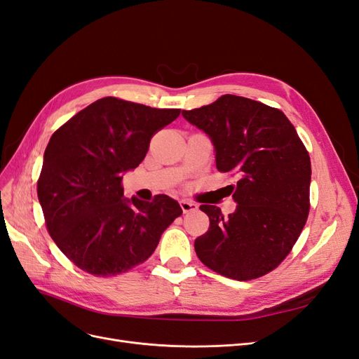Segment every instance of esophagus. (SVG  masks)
I'll list each match as a JSON object with an SVG mask.
<instances>
[{
	"instance_id": "1",
	"label": "esophagus",
	"mask_w": 359,
	"mask_h": 359,
	"mask_svg": "<svg viewBox=\"0 0 359 359\" xmlns=\"http://www.w3.org/2000/svg\"><path fill=\"white\" fill-rule=\"evenodd\" d=\"M180 205H181V208H182L184 212H191V211H196L198 210V205L196 203L190 202V201H186V199L180 201Z\"/></svg>"
}]
</instances>
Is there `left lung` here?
<instances>
[{"label":"left lung","mask_w":359,"mask_h":359,"mask_svg":"<svg viewBox=\"0 0 359 359\" xmlns=\"http://www.w3.org/2000/svg\"><path fill=\"white\" fill-rule=\"evenodd\" d=\"M182 116L210 137L217 169L240 177L229 186L236 202L229 217L201 205L210 229L194 241L198 257L240 281L269 273L297 243L310 210L311 165L295 127L281 111L232 94Z\"/></svg>","instance_id":"obj_1"}]
</instances>
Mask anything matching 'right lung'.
<instances>
[{"label":"right lung","instance_id":"right-lung-1","mask_svg":"<svg viewBox=\"0 0 359 359\" xmlns=\"http://www.w3.org/2000/svg\"><path fill=\"white\" fill-rule=\"evenodd\" d=\"M180 109H157L104 97L52 135L37 182L52 240L94 276L126 273L153 255L161 233L182 214L166 194L153 202L124 198L123 175L136 169L157 130Z\"/></svg>","mask_w":359,"mask_h":359}]
</instances>
